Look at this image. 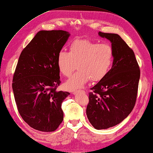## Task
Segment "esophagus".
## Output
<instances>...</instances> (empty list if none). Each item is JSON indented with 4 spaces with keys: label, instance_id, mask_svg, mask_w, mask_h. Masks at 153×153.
<instances>
[{
    "label": "esophagus",
    "instance_id": "obj_1",
    "mask_svg": "<svg viewBox=\"0 0 153 153\" xmlns=\"http://www.w3.org/2000/svg\"><path fill=\"white\" fill-rule=\"evenodd\" d=\"M73 94L75 95V94H85V91L84 90H77V91H73Z\"/></svg>",
    "mask_w": 153,
    "mask_h": 153
}]
</instances>
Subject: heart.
Segmentation results:
<instances>
[{"instance_id":"heart-1","label":"heart","mask_w":153,"mask_h":153,"mask_svg":"<svg viewBox=\"0 0 153 153\" xmlns=\"http://www.w3.org/2000/svg\"><path fill=\"white\" fill-rule=\"evenodd\" d=\"M111 45L88 39H75L68 52L62 50L57 56V66L61 74L68 77L75 68L78 71L65 83L66 88L75 90L83 88L91 79L100 81L108 74L114 61Z\"/></svg>"}]
</instances>
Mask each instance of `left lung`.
Masks as SVG:
<instances>
[{"label": "left lung", "instance_id": "obj_1", "mask_svg": "<svg viewBox=\"0 0 153 153\" xmlns=\"http://www.w3.org/2000/svg\"><path fill=\"white\" fill-rule=\"evenodd\" d=\"M114 50L112 68L91 88L86 114L96 129H105L120 123L135 105L140 69L133 50L117 34L99 32Z\"/></svg>", "mask_w": 153, "mask_h": 153}]
</instances>
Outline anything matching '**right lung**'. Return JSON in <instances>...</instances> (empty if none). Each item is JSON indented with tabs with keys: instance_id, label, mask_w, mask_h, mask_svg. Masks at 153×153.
Returning <instances> with one entry per match:
<instances>
[{
	"instance_id": "obj_1",
	"label": "right lung",
	"mask_w": 153,
	"mask_h": 153,
	"mask_svg": "<svg viewBox=\"0 0 153 153\" xmlns=\"http://www.w3.org/2000/svg\"><path fill=\"white\" fill-rule=\"evenodd\" d=\"M70 33L40 30L21 53L13 80L18 111L33 129L56 130L63 120V101L70 94L57 91L61 83L57 56Z\"/></svg>"
}]
</instances>
